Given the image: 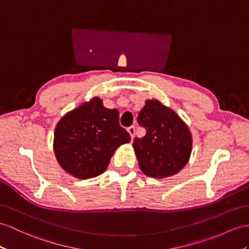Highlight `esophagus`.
I'll return each instance as SVG.
<instances>
[{"label":"esophagus","instance_id":"34e87169","mask_svg":"<svg viewBox=\"0 0 249 249\" xmlns=\"http://www.w3.org/2000/svg\"><path fill=\"white\" fill-rule=\"evenodd\" d=\"M128 132L130 133L131 138L134 139V137H135V126H134V125L129 126V128H128Z\"/></svg>","mask_w":249,"mask_h":249}]
</instances>
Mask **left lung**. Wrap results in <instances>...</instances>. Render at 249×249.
Masks as SVG:
<instances>
[{
  "instance_id": "obj_1",
  "label": "left lung",
  "mask_w": 249,
  "mask_h": 249,
  "mask_svg": "<svg viewBox=\"0 0 249 249\" xmlns=\"http://www.w3.org/2000/svg\"><path fill=\"white\" fill-rule=\"evenodd\" d=\"M137 121L147 131L133 142L142 171L148 177L163 178L181 170L189 160L192 137L178 115L152 99L145 101Z\"/></svg>"
}]
</instances>
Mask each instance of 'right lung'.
<instances>
[{
    "mask_svg": "<svg viewBox=\"0 0 249 249\" xmlns=\"http://www.w3.org/2000/svg\"><path fill=\"white\" fill-rule=\"evenodd\" d=\"M131 136L119 124V112L95 97L60 119L53 138L56 159L64 170L80 179L106 171L119 145Z\"/></svg>",
    "mask_w": 249,
    "mask_h": 249,
    "instance_id": "obj_1",
    "label": "right lung"
}]
</instances>
